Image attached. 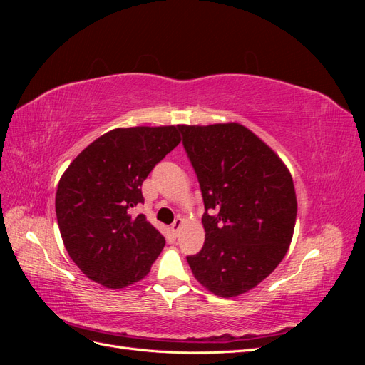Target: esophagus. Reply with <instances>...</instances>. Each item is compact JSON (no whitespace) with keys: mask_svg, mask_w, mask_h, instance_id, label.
Masks as SVG:
<instances>
[{"mask_svg":"<svg viewBox=\"0 0 365 365\" xmlns=\"http://www.w3.org/2000/svg\"><path fill=\"white\" fill-rule=\"evenodd\" d=\"M182 224H184V219H182L181 216H178V217L175 219V222L170 225V231H172V235H173V236H178V233H180V230H181Z\"/></svg>","mask_w":365,"mask_h":365,"instance_id":"obj_1","label":"esophagus"}]
</instances>
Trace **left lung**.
<instances>
[{
    "label": "left lung",
    "instance_id": "1",
    "mask_svg": "<svg viewBox=\"0 0 365 365\" xmlns=\"http://www.w3.org/2000/svg\"><path fill=\"white\" fill-rule=\"evenodd\" d=\"M182 145L201 185L205 242L187 262L217 297L245 294L279 267L297 217L291 172L239 123L181 125Z\"/></svg>",
    "mask_w": 365,
    "mask_h": 365
}]
</instances>
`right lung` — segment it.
I'll use <instances>...</instances> for the list:
<instances>
[{
	"mask_svg": "<svg viewBox=\"0 0 365 365\" xmlns=\"http://www.w3.org/2000/svg\"><path fill=\"white\" fill-rule=\"evenodd\" d=\"M181 126H135L106 132L61 176L56 216L63 245L79 269L108 289L145 279L165 240L145 215L141 184L180 145Z\"/></svg>",
	"mask_w": 365,
	"mask_h": 365,
	"instance_id": "right-lung-1",
	"label": "right lung"
}]
</instances>
